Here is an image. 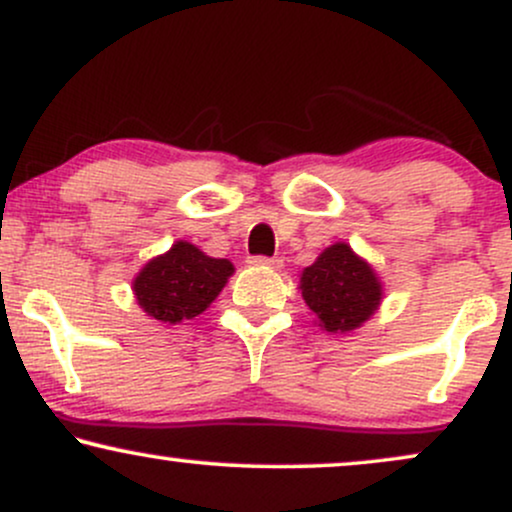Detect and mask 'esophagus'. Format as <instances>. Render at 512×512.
Segmentation results:
<instances>
[{
  "label": "esophagus",
  "mask_w": 512,
  "mask_h": 512,
  "mask_svg": "<svg viewBox=\"0 0 512 512\" xmlns=\"http://www.w3.org/2000/svg\"><path fill=\"white\" fill-rule=\"evenodd\" d=\"M250 264H255V267H272V269H279L281 267V260L279 257H264V255H255L248 260Z\"/></svg>",
  "instance_id": "obj_1"
}]
</instances>
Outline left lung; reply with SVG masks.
Returning <instances> with one entry per match:
<instances>
[{
  "mask_svg": "<svg viewBox=\"0 0 512 512\" xmlns=\"http://www.w3.org/2000/svg\"><path fill=\"white\" fill-rule=\"evenodd\" d=\"M301 291L327 332L356 330L380 303L378 276L344 243L327 248L305 269Z\"/></svg>",
  "mask_w": 512,
  "mask_h": 512,
  "instance_id": "left-lung-1",
  "label": "left lung"
}]
</instances>
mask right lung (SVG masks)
Masks as SVG:
<instances>
[{
	"instance_id": "add662e5",
	"label": "right lung",
	"mask_w": 512,
	"mask_h": 512,
	"mask_svg": "<svg viewBox=\"0 0 512 512\" xmlns=\"http://www.w3.org/2000/svg\"><path fill=\"white\" fill-rule=\"evenodd\" d=\"M233 274L228 260H214L190 243H175L134 279L137 301L156 320L180 325L209 308Z\"/></svg>"
}]
</instances>
